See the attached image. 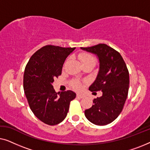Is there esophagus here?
Segmentation results:
<instances>
[{
  "mask_svg": "<svg viewBox=\"0 0 150 150\" xmlns=\"http://www.w3.org/2000/svg\"><path fill=\"white\" fill-rule=\"evenodd\" d=\"M76 97L79 98H84V95H83V94H82V93H77Z\"/></svg>",
  "mask_w": 150,
  "mask_h": 150,
  "instance_id": "1",
  "label": "esophagus"
}]
</instances>
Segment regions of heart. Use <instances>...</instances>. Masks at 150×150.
Instances as JSON below:
<instances>
[{"label": "heart", "mask_w": 150, "mask_h": 150, "mask_svg": "<svg viewBox=\"0 0 150 150\" xmlns=\"http://www.w3.org/2000/svg\"><path fill=\"white\" fill-rule=\"evenodd\" d=\"M79 58L80 59V61H81L83 66H85V65H91V66L93 67L96 63V57L87 52H82L81 54H79ZM67 61H68V59H67L65 63H66ZM72 86L76 89H80L81 88L82 85L79 81H73Z\"/></svg>", "instance_id": "obj_1"}]
</instances>
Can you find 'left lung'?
Returning <instances> with one entry per match:
<instances>
[{
    "label": "left lung",
    "instance_id": "left-lung-1",
    "mask_svg": "<svg viewBox=\"0 0 150 150\" xmlns=\"http://www.w3.org/2000/svg\"><path fill=\"white\" fill-rule=\"evenodd\" d=\"M81 49L97 56L99 71L89 89L102 92L101 97L93 100V106L85 110V115L93 124L104 126L113 122L124 108L130 83L128 70L120 53L106 44Z\"/></svg>",
    "mask_w": 150,
    "mask_h": 150
}]
</instances>
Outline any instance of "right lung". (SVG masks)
<instances>
[{"mask_svg": "<svg viewBox=\"0 0 150 150\" xmlns=\"http://www.w3.org/2000/svg\"><path fill=\"white\" fill-rule=\"evenodd\" d=\"M75 48L44 46L30 57L25 67L24 90L30 110L50 126L64 120L70 102L76 98L70 90L57 93L52 85L54 79L61 74L65 59Z\"/></svg>", "mask_w": 150, "mask_h": 150, "instance_id": "right-lung-1", "label": "right lung"}]
</instances>
